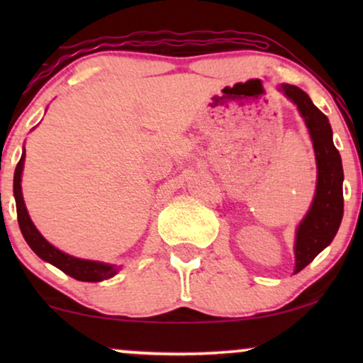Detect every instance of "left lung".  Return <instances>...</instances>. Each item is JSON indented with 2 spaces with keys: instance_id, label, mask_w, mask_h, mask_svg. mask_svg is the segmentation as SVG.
I'll use <instances>...</instances> for the list:
<instances>
[{
  "instance_id": "obj_1",
  "label": "left lung",
  "mask_w": 363,
  "mask_h": 363,
  "mask_svg": "<svg viewBox=\"0 0 363 363\" xmlns=\"http://www.w3.org/2000/svg\"><path fill=\"white\" fill-rule=\"evenodd\" d=\"M279 91L296 104L301 116L304 117L317 163L314 201L296 231L294 272H299L330 245L339 231L344 216V191H342L344 170H342L340 153L332 140L329 118L312 104L311 97L302 89L282 84Z\"/></svg>"
}]
</instances>
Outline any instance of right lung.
Wrapping results in <instances>:
<instances>
[{
    "instance_id": "right-lung-1",
    "label": "right lung",
    "mask_w": 363,
    "mask_h": 363,
    "mask_svg": "<svg viewBox=\"0 0 363 363\" xmlns=\"http://www.w3.org/2000/svg\"><path fill=\"white\" fill-rule=\"evenodd\" d=\"M24 157L26 153L23 152L21 160L18 162L16 170H14V200H16V211H18V223L19 230H21L24 240L29 245V247L41 257L43 261L49 262V264L56 266L62 272H66L74 279L77 281H86V282H99L108 277L116 276L118 267L113 264H107V262H99V261H89V259H79V257L69 256L66 252H62L57 247H54L51 242L44 240V236L38 231V228L34 226L31 218L28 215L26 205L23 200V191H21V173L24 167Z\"/></svg>"
}]
</instances>
